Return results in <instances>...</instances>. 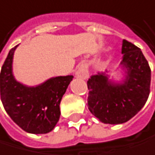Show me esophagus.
<instances>
[{"instance_id": "34e87169", "label": "esophagus", "mask_w": 155, "mask_h": 155, "mask_svg": "<svg viewBox=\"0 0 155 155\" xmlns=\"http://www.w3.org/2000/svg\"><path fill=\"white\" fill-rule=\"evenodd\" d=\"M76 77L80 79H86L88 77V70H87V66L85 64H81L80 66L77 68L76 70Z\"/></svg>"}]
</instances>
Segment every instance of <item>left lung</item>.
Instances as JSON below:
<instances>
[{"instance_id": "1", "label": "left lung", "mask_w": 155, "mask_h": 155, "mask_svg": "<svg viewBox=\"0 0 155 155\" xmlns=\"http://www.w3.org/2000/svg\"><path fill=\"white\" fill-rule=\"evenodd\" d=\"M122 54L120 65L126 73L122 83L110 81L105 72L87 81L88 109L104 124L127 122L142 109L150 94L151 69L141 50L123 40Z\"/></svg>"}]
</instances>
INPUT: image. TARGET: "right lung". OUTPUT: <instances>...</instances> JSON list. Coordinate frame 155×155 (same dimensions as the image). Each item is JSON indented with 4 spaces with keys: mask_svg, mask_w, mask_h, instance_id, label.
Instances as JSON below:
<instances>
[{
    "mask_svg": "<svg viewBox=\"0 0 155 155\" xmlns=\"http://www.w3.org/2000/svg\"><path fill=\"white\" fill-rule=\"evenodd\" d=\"M15 46L9 51L0 74L1 99L11 119L24 131L46 134L60 117L59 104L73 76H58L36 86H27L13 75Z\"/></svg>",
    "mask_w": 155,
    "mask_h": 155,
    "instance_id": "add662e5",
    "label": "right lung"
}]
</instances>
